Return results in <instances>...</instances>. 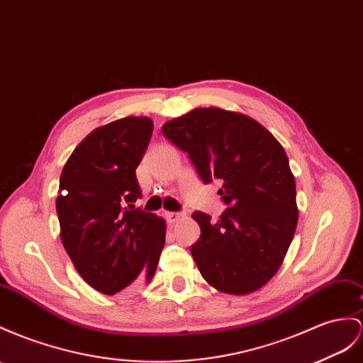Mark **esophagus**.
Here are the masks:
<instances>
[{"label": "esophagus", "mask_w": 363, "mask_h": 363, "mask_svg": "<svg viewBox=\"0 0 363 363\" xmlns=\"http://www.w3.org/2000/svg\"><path fill=\"white\" fill-rule=\"evenodd\" d=\"M164 216H165V219H167V222H169V224H173V222H176L179 218H182V213L181 211H165Z\"/></svg>", "instance_id": "1"}]
</instances>
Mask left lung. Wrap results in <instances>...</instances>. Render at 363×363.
<instances>
[{
    "label": "left lung",
    "instance_id": "1",
    "mask_svg": "<svg viewBox=\"0 0 363 363\" xmlns=\"http://www.w3.org/2000/svg\"><path fill=\"white\" fill-rule=\"evenodd\" d=\"M162 133L203 184H222L218 194L228 206L218 220L193 213L201 236L190 252L202 277L228 294L261 288L281 267L299 216L284 147L257 121L216 107L172 119Z\"/></svg>",
    "mask_w": 363,
    "mask_h": 363
}]
</instances>
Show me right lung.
Returning <instances> with one entry per match:
<instances>
[{
    "mask_svg": "<svg viewBox=\"0 0 363 363\" xmlns=\"http://www.w3.org/2000/svg\"><path fill=\"white\" fill-rule=\"evenodd\" d=\"M152 132V119L144 116L93 130L60 178L62 245L82 279L108 296L152 281L165 244L164 219L133 206L143 196L136 167Z\"/></svg>",
    "mask_w": 363,
    "mask_h": 363,
    "instance_id": "add662e5",
    "label": "right lung"
}]
</instances>
